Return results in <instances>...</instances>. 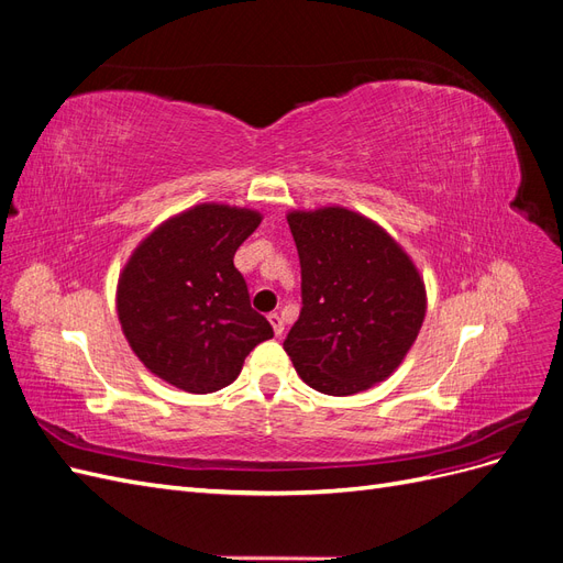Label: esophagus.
Wrapping results in <instances>:
<instances>
[{
	"label": "esophagus",
	"mask_w": 563,
	"mask_h": 563,
	"mask_svg": "<svg viewBox=\"0 0 563 563\" xmlns=\"http://www.w3.org/2000/svg\"><path fill=\"white\" fill-rule=\"evenodd\" d=\"M267 319L272 323V331H275V335H282L284 333V319L277 312H269Z\"/></svg>",
	"instance_id": "obj_1"
}]
</instances>
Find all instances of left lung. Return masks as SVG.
Instances as JSON below:
<instances>
[{
    "mask_svg": "<svg viewBox=\"0 0 563 563\" xmlns=\"http://www.w3.org/2000/svg\"><path fill=\"white\" fill-rule=\"evenodd\" d=\"M300 258L302 310L284 340L312 389L347 397L389 378L416 343L428 294L408 253L343 209L286 216Z\"/></svg>",
    "mask_w": 563,
    "mask_h": 563,
    "instance_id": "obj_1",
    "label": "left lung"
}]
</instances>
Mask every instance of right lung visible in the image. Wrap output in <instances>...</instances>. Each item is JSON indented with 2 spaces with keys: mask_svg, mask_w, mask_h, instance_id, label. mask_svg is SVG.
Instances as JSON below:
<instances>
[{
  "mask_svg": "<svg viewBox=\"0 0 563 563\" xmlns=\"http://www.w3.org/2000/svg\"><path fill=\"white\" fill-rule=\"evenodd\" d=\"M263 216L197 203L168 218L131 253L117 284V314L150 373L192 395L228 387L246 354L272 338L251 308L234 253Z\"/></svg>",
  "mask_w": 563,
  "mask_h": 563,
  "instance_id": "add662e5",
  "label": "right lung"
}]
</instances>
